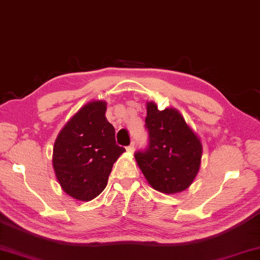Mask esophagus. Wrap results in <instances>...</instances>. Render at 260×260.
<instances>
[{"instance_id":"1","label":"esophagus","mask_w":260,"mask_h":260,"mask_svg":"<svg viewBox=\"0 0 260 260\" xmlns=\"http://www.w3.org/2000/svg\"><path fill=\"white\" fill-rule=\"evenodd\" d=\"M134 150H135V144H134V142H133L129 146H126V151L130 152V153H133Z\"/></svg>"}]
</instances>
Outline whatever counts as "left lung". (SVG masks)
Here are the masks:
<instances>
[{"instance_id":"8db88e82","label":"left lung","mask_w":260,"mask_h":260,"mask_svg":"<svg viewBox=\"0 0 260 260\" xmlns=\"http://www.w3.org/2000/svg\"><path fill=\"white\" fill-rule=\"evenodd\" d=\"M145 127L148 148L135 153L139 169L155 190L182 192L201 168V141L176 109L159 110L153 102L146 103Z\"/></svg>"}]
</instances>
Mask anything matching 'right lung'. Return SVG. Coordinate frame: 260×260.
Here are the masks:
<instances>
[{"label": "right lung", "mask_w": 260, "mask_h": 260, "mask_svg": "<svg viewBox=\"0 0 260 260\" xmlns=\"http://www.w3.org/2000/svg\"><path fill=\"white\" fill-rule=\"evenodd\" d=\"M105 111L103 101L85 104L59 131L54 144L56 178L64 192L82 202L102 192L112 165L125 151L116 144L115 127Z\"/></svg>", "instance_id": "add662e5"}]
</instances>
